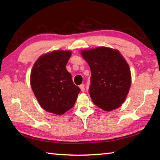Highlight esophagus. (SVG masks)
I'll return each instance as SVG.
<instances>
[{
    "label": "esophagus",
    "instance_id": "1",
    "mask_svg": "<svg viewBox=\"0 0 160 160\" xmlns=\"http://www.w3.org/2000/svg\"><path fill=\"white\" fill-rule=\"evenodd\" d=\"M79 88H81V90L82 92H84L85 91V86L83 85V84H81V85L79 86Z\"/></svg>",
    "mask_w": 160,
    "mask_h": 160
}]
</instances>
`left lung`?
Here are the masks:
<instances>
[{
	"instance_id": "1",
	"label": "left lung",
	"mask_w": 160,
	"mask_h": 160,
	"mask_svg": "<svg viewBox=\"0 0 160 160\" xmlns=\"http://www.w3.org/2000/svg\"><path fill=\"white\" fill-rule=\"evenodd\" d=\"M91 71L89 94L96 106L111 111L125 102L131 85L129 67L118 51L104 47L82 51Z\"/></svg>"
}]
</instances>
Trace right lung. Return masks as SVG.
<instances>
[{
	"label": "right lung",
	"mask_w": 160,
	"mask_h": 160,
	"mask_svg": "<svg viewBox=\"0 0 160 160\" xmlns=\"http://www.w3.org/2000/svg\"><path fill=\"white\" fill-rule=\"evenodd\" d=\"M71 52L53 51L33 65L31 85L39 104L48 112L62 115L74 107L81 91L66 69Z\"/></svg>",
	"instance_id": "1"
}]
</instances>
